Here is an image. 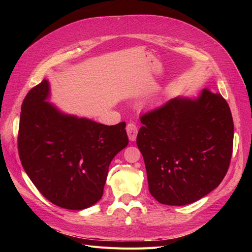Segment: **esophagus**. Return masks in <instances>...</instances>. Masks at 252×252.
Returning a JSON list of instances; mask_svg holds the SVG:
<instances>
[{"instance_id": "esophagus-1", "label": "esophagus", "mask_w": 252, "mask_h": 252, "mask_svg": "<svg viewBox=\"0 0 252 252\" xmlns=\"http://www.w3.org/2000/svg\"><path fill=\"white\" fill-rule=\"evenodd\" d=\"M126 131L128 134V138L131 142L135 141L136 134H138V127L133 123H128L126 126Z\"/></svg>"}]
</instances>
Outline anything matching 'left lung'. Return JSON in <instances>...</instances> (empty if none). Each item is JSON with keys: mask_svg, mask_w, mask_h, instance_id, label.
Here are the masks:
<instances>
[{"mask_svg": "<svg viewBox=\"0 0 252 252\" xmlns=\"http://www.w3.org/2000/svg\"><path fill=\"white\" fill-rule=\"evenodd\" d=\"M136 145L151 195L164 205L202 199L223 181L230 164L233 121L220 94L203 89L177 96L141 117Z\"/></svg>", "mask_w": 252, "mask_h": 252, "instance_id": "left-lung-1", "label": "left lung"}]
</instances>
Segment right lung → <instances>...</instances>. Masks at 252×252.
Segmentation results:
<instances>
[{"mask_svg": "<svg viewBox=\"0 0 252 252\" xmlns=\"http://www.w3.org/2000/svg\"><path fill=\"white\" fill-rule=\"evenodd\" d=\"M48 80L21 107L19 155L37 190L59 207L82 210L101 200L112 158L128 145L126 123L107 126L61 111Z\"/></svg>", "mask_w": 252, "mask_h": 252, "instance_id": "add662e5", "label": "right lung"}]
</instances>
